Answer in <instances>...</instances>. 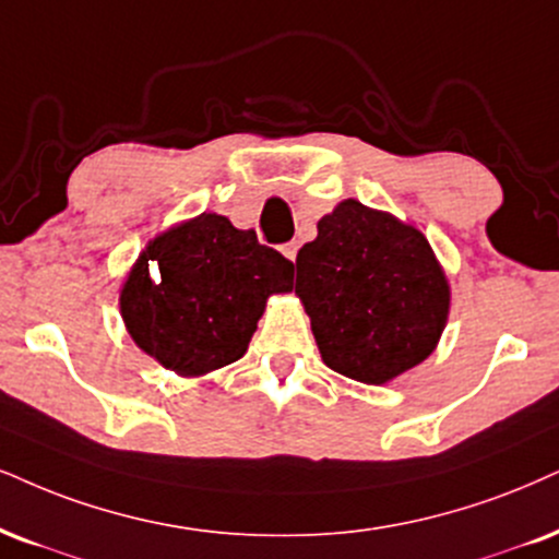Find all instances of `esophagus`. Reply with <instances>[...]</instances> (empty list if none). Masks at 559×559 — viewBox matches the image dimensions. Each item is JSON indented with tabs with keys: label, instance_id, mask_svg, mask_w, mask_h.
Returning <instances> with one entry per match:
<instances>
[{
	"label": "esophagus",
	"instance_id": "obj_1",
	"mask_svg": "<svg viewBox=\"0 0 559 559\" xmlns=\"http://www.w3.org/2000/svg\"><path fill=\"white\" fill-rule=\"evenodd\" d=\"M298 243H295V240H290V243H285V246H282V253H285V257L287 259H290V261H295V259H298Z\"/></svg>",
	"mask_w": 559,
	"mask_h": 559
}]
</instances>
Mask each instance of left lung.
Masks as SVG:
<instances>
[{
	"mask_svg": "<svg viewBox=\"0 0 559 559\" xmlns=\"http://www.w3.org/2000/svg\"><path fill=\"white\" fill-rule=\"evenodd\" d=\"M295 266V293L336 373L381 385L436 349L451 293L417 227L347 199L319 219Z\"/></svg>",
	"mask_w": 559,
	"mask_h": 559,
	"instance_id": "1",
	"label": "left lung"
}]
</instances>
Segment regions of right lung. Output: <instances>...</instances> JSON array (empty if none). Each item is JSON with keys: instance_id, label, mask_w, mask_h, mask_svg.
Returning <instances> with one entry per match:
<instances>
[{"instance_id": "add662e5", "label": "right lung", "mask_w": 559, "mask_h": 559, "mask_svg": "<svg viewBox=\"0 0 559 559\" xmlns=\"http://www.w3.org/2000/svg\"><path fill=\"white\" fill-rule=\"evenodd\" d=\"M293 261L223 215H199L150 240L121 290L136 347L178 376L243 357L272 293L293 287Z\"/></svg>"}]
</instances>
